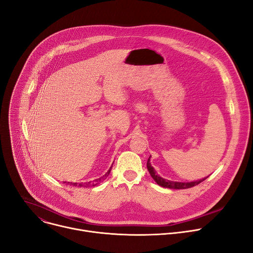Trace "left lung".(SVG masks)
<instances>
[{"instance_id":"left-lung-1","label":"left lung","mask_w":253,"mask_h":253,"mask_svg":"<svg viewBox=\"0 0 253 253\" xmlns=\"http://www.w3.org/2000/svg\"><path fill=\"white\" fill-rule=\"evenodd\" d=\"M150 158L151 156L149 157L148 159V162H147V168L151 174V176L153 177V179L156 181L157 184H159L160 186L162 187H167V188H173V189H185V188H190L192 186H196L198 185L199 183L203 182L206 178L204 179H200V180H197V181H192V182H177V181H171V180H167L165 178H162L161 176H159L157 172L155 171V169L153 168V166L151 165L150 163Z\"/></svg>"}]
</instances>
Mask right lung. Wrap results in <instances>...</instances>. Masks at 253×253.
I'll list each match as a JSON object with an SVG mask.
<instances>
[{
    "instance_id": "1",
    "label": "right lung",
    "mask_w": 253,
    "mask_h": 253,
    "mask_svg": "<svg viewBox=\"0 0 253 253\" xmlns=\"http://www.w3.org/2000/svg\"><path fill=\"white\" fill-rule=\"evenodd\" d=\"M111 168H112V166L110 167V169L105 173V175H103L102 177H100V178H97V179H94V180H92V181H89V182H84V183H77V182H68V184H70V185H73V186H78V187H92V186H96V185H98L99 183H101V182H103V180H105L106 179V177L109 175V173H110V170H111ZM66 183V182H65Z\"/></svg>"
}]
</instances>
